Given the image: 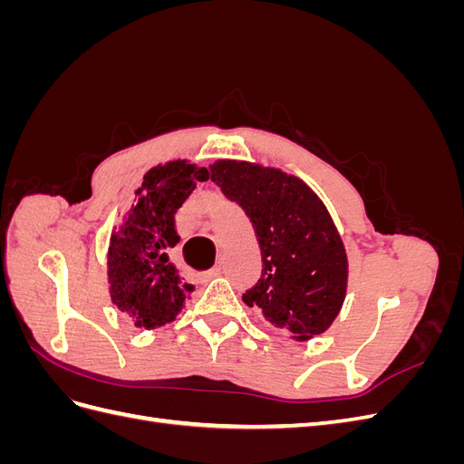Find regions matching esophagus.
Segmentation results:
<instances>
[{
    "label": "esophagus",
    "instance_id": "1",
    "mask_svg": "<svg viewBox=\"0 0 464 464\" xmlns=\"http://www.w3.org/2000/svg\"><path fill=\"white\" fill-rule=\"evenodd\" d=\"M220 265H217V266H213V269L210 271H207V273H203V280H210V278H215V276H218L220 275Z\"/></svg>",
    "mask_w": 464,
    "mask_h": 464
}]
</instances>
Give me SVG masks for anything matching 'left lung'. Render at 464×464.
I'll return each instance as SVG.
<instances>
[{
	"mask_svg": "<svg viewBox=\"0 0 464 464\" xmlns=\"http://www.w3.org/2000/svg\"><path fill=\"white\" fill-rule=\"evenodd\" d=\"M210 179L244 208L261 247V276L244 302L298 341L327 331L344 302L348 261L325 205L276 168L218 160Z\"/></svg>",
	"mask_w": 464,
	"mask_h": 464,
	"instance_id": "obj_1",
	"label": "left lung"
}]
</instances>
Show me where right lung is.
Returning a JSON list of instances; mask_svg holds the SVG:
<instances>
[{
  "mask_svg": "<svg viewBox=\"0 0 464 464\" xmlns=\"http://www.w3.org/2000/svg\"><path fill=\"white\" fill-rule=\"evenodd\" d=\"M207 179V168L186 160L154 166L137 188L120 228L110 237V296L135 327L157 329L174 321L195 290L181 280L168 254L179 242L174 228L176 210L195 184Z\"/></svg>",
  "mask_w": 464,
  "mask_h": 464,
  "instance_id": "right-lung-1",
  "label": "right lung"
}]
</instances>
